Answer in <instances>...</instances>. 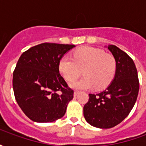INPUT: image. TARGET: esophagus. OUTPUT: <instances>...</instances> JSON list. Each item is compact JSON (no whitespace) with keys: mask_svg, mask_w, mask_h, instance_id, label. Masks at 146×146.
<instances>
[{"mask_svg":"<svg viewBox=\"0 0 146 146\" xmlns=\"http://www.w3.org/2000/svg\"><path fill=\"white\" fill-rule=\"evenodd\" d=\"M78 91H76V90H75V91H74V96H76V95H78Z\"/></svg>","mask_w":146,"mask_h":146,"instance_id":"1","label":"esophagus"}]
</instances>
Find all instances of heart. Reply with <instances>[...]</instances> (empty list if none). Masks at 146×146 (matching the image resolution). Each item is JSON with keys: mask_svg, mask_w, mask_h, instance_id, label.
Instances as JSON below:
<instances>
[{"mask_svg": "<svg viewBox=\"0 0 146 146\" xmlns=\"http://www.w3.org/2000/svg\"><path fill=\"white\" fill-rule=\"evenodd\" d=\"M58 69L67 81L76 79L83 73L84 76L70 85L75 88H94L101 90L113 80L116 70V62L112 54L102 49L83 47L73 53V58L65 55L59 61Z\"/></svg>", "mask_w": 146, "mask_h": 146, "instance_id": "heart-1", "label": "heart"}]
</instances>
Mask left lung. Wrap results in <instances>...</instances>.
<instances>
[{"instance_id":"left-lung-1","label":"left lung","mask_w":146,"mask_h":146,"mask_svg":"<svg viewBox=\"0 0 146 146\" xmlns=\"http://www.w3.org/2000/svg\"><path fill=\"white\" fill-rule=\"evenodd\" d=\"M108 49L115 58L116 70L110 85L97 95L89 94L84 116L89 124L111 128L121 123L134 107L139 91L138 72L134 61L115 45Z\"/></svg>"}]
</instances>
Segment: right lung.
Here are the masks:
<instances>
[{
  "label": "right lung",
  "instance_id": "obj_1",
  "mask_svg": "<svg viewBox=\"0 0 146 146\" xmlns=\"http://www.w3.org/2000/svg\"><path fill=\"white\" fill-rule=\"evenodd\" d=\"M73 44L43 43L24 51L13 72L15 100L33 121L50 123L65 115L73 91L59 73V61Z\"/></svg>",
  "mask_w": 146,
  "mask_h": 146
}]
</instances>
